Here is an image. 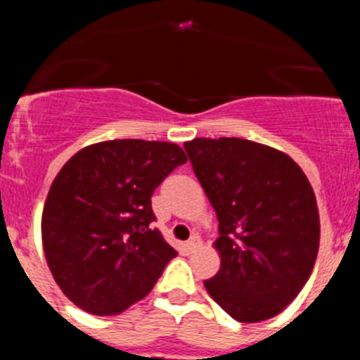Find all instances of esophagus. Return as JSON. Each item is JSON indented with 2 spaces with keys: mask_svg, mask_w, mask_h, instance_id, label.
<instances>
[{
  "mask_svg": "<svg viewBox=\"0 0 360 360\" xmlns=\"http://www.w3.org/2000/svg\"><path fill=\"white\" fill-rule=\"evenodd\" d=\"M199 245H200V238H199V236H192V238H190V240H188L186 244H184V248H186V251L193 252L197 248H199Z\"/></svg>",
  "mask_w": 360,
  "mask_h": 360,
  "instance_id": "34e87169",
  "label": "esophagus"
}]
</instances>
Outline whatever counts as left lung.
<instances>
[{"label":"left lung","mask_w":360,"mask_h":360,"mask_svg":"<svg viewBox=\"0 0 360 360\" xmlns=\"http://www.w3.org/2000/svg\"><path fill=\"white\" fill-rule=\"evenodd\" d=\"M219 219L220 269L204 281L233 319L265 321L309 280L319 249L314 190L287 154L242 138L184 143Z\"/></svg>","instance_id":"obj_1"}]
</instances>
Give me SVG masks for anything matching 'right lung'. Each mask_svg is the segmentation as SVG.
Segmentation results:
<instances>
[{
    "label": "right lung",
    "mask_w": 360,
    "mask_h": 360,
    "mask_svg": "<svg viewBox=\"0 0 360 360\" xmlns=\"http://www.w3.org/2000/svg\"><path fill=\"white\" fill-rule=\"evenodd\" d=\"M188 161L168 141L89 145L57 174L43 212L48 267L63 292L95 316L124 312L147 296L174 257L152 229V193Z\"/></svg>",
    "instance_id": "1"
}]
</instances>
